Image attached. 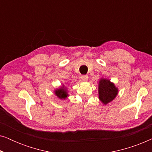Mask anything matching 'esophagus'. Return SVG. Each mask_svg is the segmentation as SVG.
Wrapping results in <instances>:
<instances>
[{"mask_svg":"<svg viewBox=\"0 0 152 152\" xmlns=\"http://www.w3.org/2000/svg\"><path fill=\"white\" fill-rule=\"evenodd\" d=\"M80 78H81V80H82V81H84V82L85 81L88 80V76L87 75H82Z\"/></svg>","mask_w":152,"mask_h":152,"instance_id":"esophagus-1","label":"esophagus"}]
</instances>
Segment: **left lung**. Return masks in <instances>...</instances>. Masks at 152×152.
I'll list each match as a JSON object with an SVG mask.
<instances>
[{
    "label": "left lung",
    "mask_w": 152,
    "mask_h": 152,
    "mask_svg": "<svg viewBox=\"0 0 152 152\" xmlns=\"http://www.w3.org/2000/svg\"><path fill=\"white\" fill-rule=\"evenodd\" d=\"M99 98L104 104L109 103L118 95V88L113 83L106 79H101L99 82Z\"/></svg>",
    "instance_id": "obj_1"
}]
</instances>
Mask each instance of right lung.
Listing matches in <instances>:
<instances>
[{
	"label": "right lung",
	"mask_w": 152,
	"mask_h": 152,
	"mask_svg": "<svg viewBox=\"0 0 152 152\" xmlns=\"http://www.w3.org/2000/svg\"><path fill=\"white\" fill-rule=\"evenodd\" d=\"M55 93L58 97H59L60 99H65L68 96L67 91H66V89L64 88V86L59 89H57V90H56L55 91Z\"/></svg>",
	"instance_id": "add662e5"
}]
</instances>
